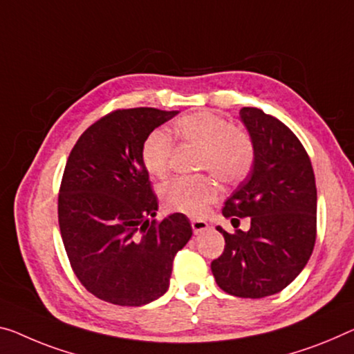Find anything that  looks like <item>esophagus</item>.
Wrapping results in <instances>:
<instances>
[{"instance_id": "34e87169", "label": "esophagus", "mask_w": 354, "mask_h": 354, "mask_svg": "<svg viewBox=\"0 0 354 354\" xmlns=\"http://www.w3.org/2000/svg\"><path fill=\"white\" fill-rule=\"evenodd\" d=\"M192 227H193L194 234H201V232L209 230V223L205 220H201V218H192Z\"/></svg>"}]
</instances>
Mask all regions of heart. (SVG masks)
I'll return each instance as SVG.
<instances>
[{
	"instance_id": "obj_1",
	"label": "heart",
	"mask_w": 354,
	"mask_h": 354,
	"mask_svg": "<svg viewBox=\"0 0 354 354\" xmlns=\"http://www.w3.org/2000/svg\"><path fill=\"white\" fill-rule=\"evenodd\" d=\"M174 133L182 142L201 147L199 169L214 172L225 183H239L254 165V145L250 136L216 113L196 112L174 123ZM172 139L155 129L142 144V162L149 174L162 177L169 169ZM218 198V185L210 177H177L161 188L162 205L171 212L203 215Z\"/></svg>"
}]
</instances>
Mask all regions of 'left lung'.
<instances>
[{"label": "left lung", "instance_id": "1", "mask_svg": "<svg viewBox=\"0 0 354 354\" xmlns=\"http://www.w3.org/2000/svg\"><path fill=\"white\" fill-rule=\"evenodd\" d=\"M239 115L253 140L254 165L223 215L232 223L250 216V230L230 234L216 226L225 252L210 268L227 295L259 299L285 290L306 268L317 239V185L306 149L285 123L257 107Z\"/></svg>", "mask_w": 354, "mask_h": 354}]
</instances>
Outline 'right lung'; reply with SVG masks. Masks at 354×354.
<instances>
[{"label":"right lung","mask_w":354,"mask_h":354,"mask_svg":"<svg viewBox=\"0 0 354 354\" xmlns=\"http://www.w3.org/2000/svg\"><path fill=\"white\" fill-rule=\"evenodd\" d=\"M177 113L118 109L71 150L58 194L59 232L75 277L101 301L139 307L165 295L174 257L192 237L183 214L155 220L158 199L140 156L147 136Z\"/></svg>","instance_id":"obj_1"}]
</instances>
